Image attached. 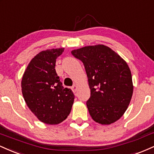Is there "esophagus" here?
I'll return each mask as SVG.
<instances>
[{"label":"esophagus","instance_id":"esophagus-1","mask_svg":"<svg viewBox=\"0 0 154 154\" xmlns=\"http://www.w3.org/2000/svg\"><path fill=\"white\" fill-rule=\"evenodd\" d=\"M77 86L76 85H74V86H73V87H72V90H73V93H75V91H77Z\"/></svg>","mask_w":154,"mask_h":154}]
</instances>
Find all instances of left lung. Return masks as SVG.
Instances as JSON below:
<instances>
[{
    "instance_id": "8db88e82",
    "label": "left lung",
    "mask_w": 154,
    "mask_h": 154,
    "mask_svg": "<svg viewBox=\"0 0 154 154\" xmlns=\"http://www.w3.org/2000/svg\"><path fill=\"white\" fill-rule=\"evenodd\" d=\"M71 54L84 63L91 97L86 106L91 118L110 125L123 115L133 92L131 70L118 54L104 45L73 50Z\"/></svg>"
}]
</instances>
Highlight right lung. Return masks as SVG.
<instances>
[{
	"instance_id": "1",
	"label": "right lung",
	"mask_w": 154,
	"mask_h": 154,
	"mask_svg": "<svg viewBox=\"0 0 154 154\" xmlns=\"http://www.w3.org/2000/svg\"><path fill=\"white\" fill-rule=\"evenodd\" d=\"M64 48L42 51L29 63L21 80L26 105L41 122L57 125L68 117L73 104L71 89L64 88L55 69Z\"/></svg>"
}]
</instances>
